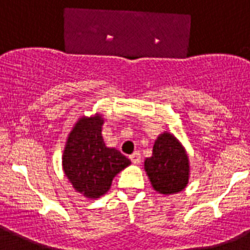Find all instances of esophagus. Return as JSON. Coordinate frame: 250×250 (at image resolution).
<instances>
[{
	"instance_id": "34e87169",
	"label": "esophagus",
	"mask_w": 250,
	"mask_h": 250,
	"mask_svg": "<svg viewBox=\"0 0 250 250\" xmlns=\"http://www.w3.org/2000/svg\"><path fill=\"white\" fill-rule=\"evenodd\" d=\"M130 160L132 161V164H140V161H141V155H140V152H134V154H131L130 155Z\"/></svg>"
}]
</instances>
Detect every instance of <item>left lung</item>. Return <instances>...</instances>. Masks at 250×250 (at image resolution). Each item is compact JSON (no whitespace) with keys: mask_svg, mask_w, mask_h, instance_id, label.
<instances>
[{"mask_svg":"<svg viewBox=\"0 0 250 250\" xmlns=\"http://www.w3.org/2000/svg\"><path fill=\"white\" fill-rule=\"evenodd\" d=\"M144 169L152 188L160 194H175L189 182V158L180 141L170 132L158 136L152 155L145 159Z\"/></svg>","mask_w":250,"mask_h":250,"instance_id":"left-lung-1","label":"left lung"}]
</instances>
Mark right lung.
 <instances>
[{"instance_id": "obj_1", "label": "right lung", "mask_w": 250, "mask_h": 250, "mask_svg": "<svg viewBox=\"0 0 250 250\" xmlns=\"http://www.w3.org/2000/svg\"><path fill=\"white\" fill-rule=\"evenodd\" d=\"M103 124L100 114L79 119L68 134L62 155L65 175L75 190L90 199L104 195L115 175L131 164L119 150L106 146Z\"/></svg>"}]
</instances>
